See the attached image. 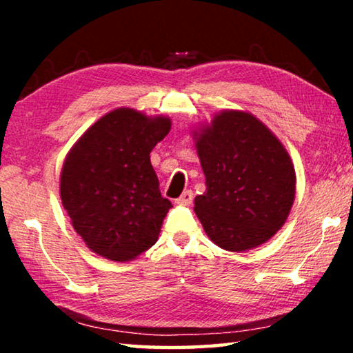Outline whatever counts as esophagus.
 Returning a JSON list of instances; mask_svg holds the SVG:
<instances>
[{
    "label": "esophagus",
    "mask_w": 353,
    "mask_h": 353,
    "mask_svg": "<svg viewBox=\"0 0 353 353\" xmlns=\"http://www.w3.org/2000/svg\"><path fill=\"white\" fill-rule=\"evenodd\" d=\"M193 191L191 190H187V191H183V193L181 194V198H177L176 199V204H179V205H190L191 202H193Z\"/></svg>",
    "instance_id": "34e87169"
}]
</instances>
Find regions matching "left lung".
Segmentation results:
<instances>
[{
  "label": "left lung",
  "mask_w": 353,
  "mask_h": 353,
  "mask_svg": "<svg viewBox=\"0 0 353 353\" xmlns=\"http://www.w3.org/2000/svg\"><path fill=\"white\" fill-rule=\"evenodd\" d=\"M194 140L207 187L194 212L208 238L230 252L266 243L282 229L296 194V171L282 143L241 110L216 113Z\"/></svg>",
  "instance_id": "8db88e82"
}]
</instances>
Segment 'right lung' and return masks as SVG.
Wrapping results in <instances>:
<instances>
[{
	"label": "right lung",
	"mask_w": 353,
	"mask_h": 353,
	"mask_svg": "<svg viewBox=\"0 0 353 353\" xmlns=\"http://www.w3.org/2000/svg\"><path fill=\"white\" fill-rule=\"evenodd\" d=\"M170 129L168 117L121 107L99 118L71 148L61 199L94 254L130 261L157 241L172 205L162 198L149 154Z\"/></svg>",
	"instance_id": "right-lung-1"
}]
</instances>
